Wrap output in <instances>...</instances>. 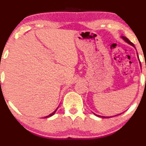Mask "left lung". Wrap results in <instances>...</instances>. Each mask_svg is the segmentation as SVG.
<instances>
[{
    "label": "left lung",
    "mask_w": 146,
    "mask_h": 146,
    "mask_svg": "<svg viewBox=\"0 0 146 146\" xmlns=\"http://www.w3.org/2000/svg\"><path fill=\"white\" fill-rule=\"evenodd\" d=\"M121 37L122 38V39H123V40L125 41V42H126V43H128L129 44H130V45H131V46H133V47H134L135 48V46H134V44H133V43H132L131 42H130V41L129 40V39H127V38L126 37V36H121ZM138 60H139V58H138ZM94 114H95V115H96L97 117H102V118H110V117H104V116H100V115H98V114H95V113H93ZM119 114H117V115H119ZM117 115H115V116H117Z\"/></svg>",
    "instance_id": "left-lung-1"
}]
</instances>
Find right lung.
<instances>
[{
	"label": "right lung",
	"instance_id": "right-lung-1",
	"mask_svg": "<svg viewBox=\"0 0 146 146\" xmlns=\"http://www.w3.org/2000/svg\"><path fill=\"white\" fill-rule=\"evenodd\" d=\"M57 109H58V108H57ZM57 109H56V110H55V111H54V112H52V113H51V114H49V115L46 116V117H44V118H47V117H51V116H53V115H54V114H55V112H56V111Z\"/></svg>",
	"mask_w": 146,
	"mask_h": 146
}]
</instances>
